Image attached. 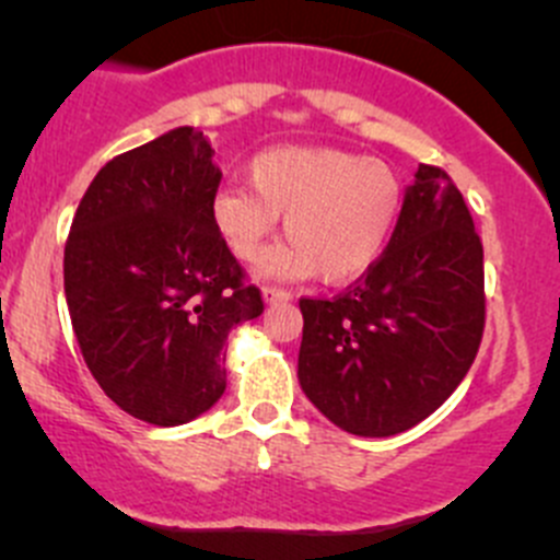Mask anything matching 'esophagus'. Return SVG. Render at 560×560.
<instances>
[{
    "instance_id": "esophagus-1",
    "label": "esophagus",
    "mask_w": 560,
    "mask_h": 560,
    "mask_svg": "<svg viewBox=\"0 0 560 560\" xmlns=\"http://www.w3.org/2000/svg\"><path fill=\"white\" fill-rule=\"evenodd\" d=\"M262 298H265V303H284V301H290L292 295L284 290V287L265 284V287H262Z\"/></svg>"
}]
</instances>
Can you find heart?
Masks as SVG:
<instances>
[{
	"label": "heart",
	"instance_id": "b5f03b06",
	"mask_svg": "<svg viewBox=\"0 0 560 560\" xmlns=\"http://www.w3.org/2000/svg\"><path fill=\"white\" fill-rule=\"evenodd\" d=\"M246 186H224L211 202L219 238L238 259L259 257L284 213L287 238L259 259V273L327 284L363 276L398 228L404 184L387 162L354 151L279 145L254 156Z\"/></svg>",
	"mask_w": 560,
	"mask_h": 560
}]
</instances>
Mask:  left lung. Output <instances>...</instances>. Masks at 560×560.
<instances>
[{
  "label": "left lung",
  "instance_id": "1",
  "mask_svg": "<svg viewBox=\"0 0 560 560\" xmlns=\"http://www.w3.org/2000/svg\"><path fill=\"white\" fill-rule=\"evenodd\" d=\"M298 380L341 431L395 436L439 409L485 330L482 241L442 167L420 165L380 259L336 298H301Z\"/></svg>",
  "mask_w": 560,
  "mask_h": 560
}]
</instances>
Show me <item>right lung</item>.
I'll return each instance as SVG.
<instances>
[{
  "mask_svg": "<svg viewBox=\"0 0 560 560\" xmlns=\"http://www.w3.org/2000/svg\"><path fill=\"white\" fill-rule=\"evenodd\" d=\"M219 180L202 132L171 129L94 175L65 244L83 360L151 425H184L222 398L228 332L265 308L211 222Z\"/></svg>",
  "mask_w": 560,
  "mask_h": 560,
  "instance_id": "obj_1",
  "label": "right lung"
}]
</instances>
